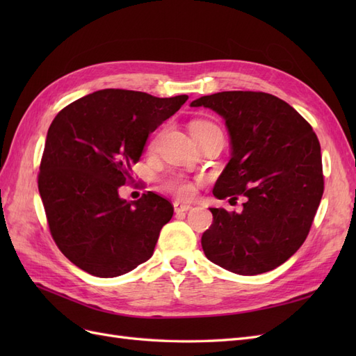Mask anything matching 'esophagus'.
<instances>
[{
    "mask_svg": "<svg viewBox=\"0 0 356 356\" xmlns=\"http://www.w3.org/2000/svg\"><path fill=\"white\" fill-rule=\"evenodd\" d=\"M174 209L177 213L179 212H187L191 209V207L188 203H181V202H174Z\"/></svg>",
    "mask_w": 356,
    "mask_h": 356,
    "instance_id": "34e87169",
    "label": "esophagus"
}]
</instances>
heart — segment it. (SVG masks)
Returning <instances> with one entry per match:
<instances>
[{"label":"heart","mask_w":356,"mask_h":356,"mask_svg":"<svg viewBox=\"0 0 356 356\" xmlns=\"http://www.w3.org/2000/svg\"><path fill=\"white\" fill-rule=\"evenodd\" d=\"M190 132L191 134H221L220 127L209 120H195L190 124ZM157 138L159 135L153 138V141L149 145H154L157 143ZM161 186H163V188L169 191L170 195H174L179 199H191L196 193L195 182L181 175H169L163 178Z\"/></svg>","instance_id":"1"}]
</instances>
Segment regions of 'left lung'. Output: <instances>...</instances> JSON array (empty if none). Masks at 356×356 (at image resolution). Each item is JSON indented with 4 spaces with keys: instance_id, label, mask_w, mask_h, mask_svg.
<instances>
[{
    "instance_id": "obj_1",
    "label": "left lung",
    "mask_w": 356,
    "mask_h": 356,
    "mask_svg": "<svg viewBox=\"0 0 356 356\" xmlns=\"http://www.w3.org/2000/svg\"><path fill=\"white\" fill-rule=\"evenodd\" d=\"M222 115L232 159L212 193L245 197L242 212L211 208L202 234L209 260L238 275H260L303 245L324 193L321 145L293 106L264 92H220L193 101Z\"/></svg>"
}]
</instances>
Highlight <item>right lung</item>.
Masks as SVG:
<instances>
[{
    "label": "right lung",
    "instance_id": "right-lung-1",
    "mask_svg": "<svg viewBox=\"0 0 356 356\" xmlns=\"http://www.w3.org/2000/svg\"><path fill=\"white\" fill-rule=\"evenodd\" d=\"M187 95L156 98L104 89L71 102L53 118L42 152L38 190L53 241L81 270L115 277L153 255L172 203L147 191L127 203L132 165L148 135L174 115Z\"/></svg>",
    "mask_w": 356,
    "mask_h": 356
}]
</instances>
